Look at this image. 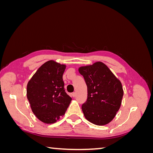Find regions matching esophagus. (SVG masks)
Instances as JSON below:
<instances>
[{
  "instance_id": "esophagus-1",
  "label": "esophagus",
  "mask_w": 153,
  "mask_h": 153,
  "mask_svg": "<svg viewBox=\"0 0 153 153\" xmlns=\"http://www.w3.org/2000/svg\"><path fill=\"white\" fill-rule=\"evenodd\" d=\"M71 96H72V97H75L76 96L75 92H73V93H71Z\"/></svg>"
}]
</instances>
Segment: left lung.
Instances as JSON below:
<instances>
[{
	"instance_id": "8db88e82",
	"label": "left lung",
	"mask_w": 153,
	"mask_h": 153,
	"mask_svg": "<svg viewBox=\"0 0 153 153\" xmlns=\"http://www.w3.org/2000/svg\"><path fill=\"white\" fill-rule=\"evenodd\" d=\"M78 71L87 87V99L82 106L85 117L98 126L109 123L121 105L123 90L121 82L101 62L81 67Z\"/></svg>"
}]
</instances>
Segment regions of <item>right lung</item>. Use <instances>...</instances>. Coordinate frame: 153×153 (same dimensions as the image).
Masks as SVG:
<instances>
[{"label": "right lung", "instance_id": "1", "mask_svg": "<svg viewBox=\"0 0 153 153\" xmlns=\"http://www.w3.org/2000/svg\"><path fill=\"white\" fill-rule=\"evenodd\" d=\"M65 69V65L49 61L37 70L27 84V96L32 112L45 123L57 122L72 100L64 87Z\"/></svg>", "mask_w": 153, "mask_h": 153}]
</instances>
